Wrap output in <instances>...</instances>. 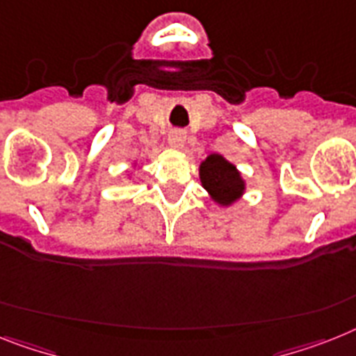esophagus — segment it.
<instances>
[{"mask_svg": "<svg viewBox=\"0 0 356 356\" xmlns=\"http://www.w3.org/2000/svg\"><path fill=\"white\" fill-rule=\"evenodd\" d=\"M185 138H187L185 131H181V129H175V131L169 132V145L175 147V149H181V147L185 145Z\"/></svg>", "mask_w": 356, "mask_h": 356, "instance_id": "esophagus-1", "label": "esophagus"}]
</instances>
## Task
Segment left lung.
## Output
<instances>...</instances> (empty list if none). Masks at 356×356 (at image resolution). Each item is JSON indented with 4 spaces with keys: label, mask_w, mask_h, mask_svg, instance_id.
Returning <instances> with one entry per match:
<instances>
[{
    "label": "left lung",
    "mask_w": 356,
    "mask_h": 356,
    "mask_svg": "<svg viewBox=\"0 0 356 356\" xmlns=\"http://www.w3.org/2000/svg\"><path fill=\"white\" fill-rule=\"evenodd\" d=\"M200 181L216 204H234L245 191L242 175L222 154H209L200 163Z\"/></svg>",
    "instance_id": "1"
}]
</instances>
